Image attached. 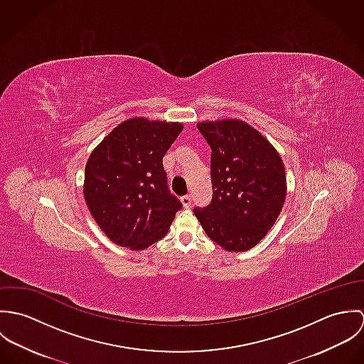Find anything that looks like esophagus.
<instances>
[{
  "label": "esophagus",
  "mask_w": 364,
  "mask_h": 364,
  "mask_svg": "<svg viewBox=\"0 0 364 364\" xmlns=\"http://www.w3.org/2000/svg\"><path fill=\"white\" fill-rule=\"evenodd\" d=\"M182 203H183V206H185V208H191V206H192V196H191V195L183 196V198H182Z\"/></svg>",
  "instance_id": "esophagus-1"
}]
</instances>
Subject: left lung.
<instances>
[{
  "mask_svg": "<svg viewBox=\"0 0 364 364\" xmlns=\"http://www.w3.org/2000/svg\"><path fill=\"white\" fill-rule=\"evenodd\" d=\"M211 149L213 199L196 208L208 238L230 252L254 248L277 220L286 199V172L274 147L237 119L202 122Z\"/></svg>",
  "mask_w": 364,
  "mask_h": 364,
  "instance_id": "8db88e82",
  "label": "left lung"
}]
</instances>
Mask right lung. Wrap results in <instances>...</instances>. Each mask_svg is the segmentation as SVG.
<instances>
[{
	"label": "right lung",
	"mask_w": 364,
	"mask_h": 364,
	"mask_svg": "<svg viewBox=\"0 0 364 364\" xmlns=\"http://www.w3.org/2000/svg\"><path fill=\"white\" fill-rule=\"evenodd\" d=\"M182 130V123L133 117L88 158L84 198L114 244L141 251L166 235L182 203L168 189L162 158Z\"/></svg>",
	"instance_id": "right-lung-1"
}]
</instances>
